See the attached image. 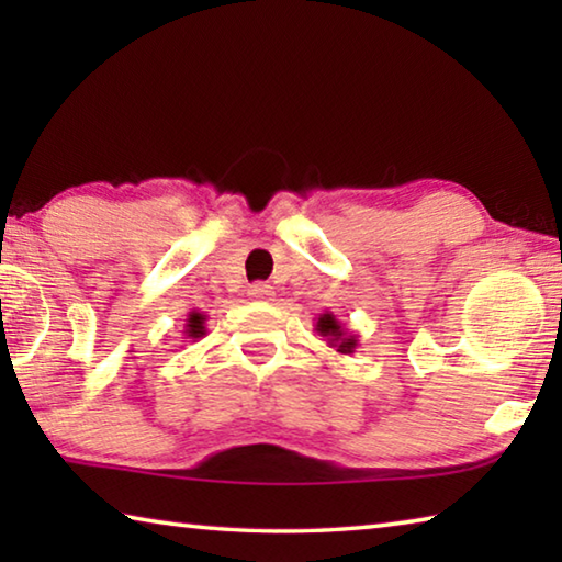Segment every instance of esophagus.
I'll list each match as a JSON object with an SVG mask.
<instances>
[{
    "mask_svg": "<svg viewBox=\"0 0 562 562\" xmlns=\"http://www.w3.org/2000/svg\"><path fill=\"white\" fill-rule=\"evenodd\" d=\"M250 297L268 300V297H272V288L268 282H255V284H250Z\"/></svg>",
    "mask_w": 562,
    "mask_h": 562,
    "instance_id": "1",
    "label": "esophagus"
}]
</instances>
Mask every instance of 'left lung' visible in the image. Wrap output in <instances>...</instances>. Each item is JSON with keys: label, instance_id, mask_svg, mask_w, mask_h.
Returning a JSON list of instances; mask_svg holds the SVG:
<instances>
[{"label": "left lung", "instance_id": "1", "mask_svg": "<svg viewBox=\"0 0 562 562\" xmlns=\"http://www.w3.org/2000/svg\"><path fill=\"white\" fill-rule=\"evenodd\" d=\"M315 329L319 337L327 339V345L331 349L339 351V355H355V349L359 347V337L351 335V331L341 325L331 312H325V315L317 317Z\"/></svg>", "mask_w": 562, "mask_h": 562}]
</instances>
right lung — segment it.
<instances>
[{
  "label": "right lung",
  "instance_id": "1",
  "mask_svg": "<svg viewBox=\"0 0 562 562\" xmlns=\"http://www.w3.org/2000/svg\"><path fill=\"white\" fill-rule=\"evenodd\" d=\"M186 339L190 341H198L205 335V315L203 312H188V319H186V329H183Z\"/></svg>",
  "mask_w": 562,
  "mask_h": 562
}]
</instances>
